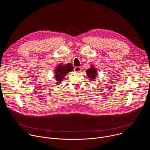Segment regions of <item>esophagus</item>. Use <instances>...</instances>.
I'll list each match as a JSON object with an SVG mask.
<instances>
[{
  "instance_id": "1",
  "label": "esophagus",
  "mask_w": 150,
  "mask_h": 150,
  "mask_svg": "<svg viewBox=\"0 0 150 150\" xmlns=\"http://www.w3.org/2000/svg\"><path fill=\"white\" fill-rule=\"evenodd\" d=\"M81 71V68L79 67H76L74 68V71L75 72H80Z\"/></svg>"
}]
</instances>
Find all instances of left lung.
I'll list each match as a JSON object with an SVG mask.
<instances>
[{"label":"left lung","mask_w":150,"mask_h":150,"mask_svg":"<svg viewBox=\"0 0 150 150\" xmlns=\"http://www.w3.org/2000/svg\"><path fill=\"white\" fill-rule=\"evenodd\" d=\"M86 73L87 74V76L93 81H94L96 79V77L97 76V70L96 68L92 66L89 69L86 71Z\"/></svg>","instance_id":"1"}]
</instances>
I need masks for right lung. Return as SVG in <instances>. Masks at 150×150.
<instances>
[{"label":"right lung","instance_id":"1","mask_svg":"<svg viewBox=\"0 0 150 150\" xmlns=\"http://www.w3.org/2000/svg\"><path fill=\"white\" fill-rule=\"evenodd\" d=\"M74 69L73 66L71 63H67L65 65H62V64L57 65L56 69L54 70V76L57 83H60L67 75V74L72 71Z\"/></svg>","mask_w":150,"mask_h":150}]
</instances>
